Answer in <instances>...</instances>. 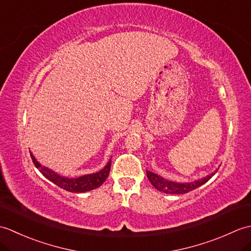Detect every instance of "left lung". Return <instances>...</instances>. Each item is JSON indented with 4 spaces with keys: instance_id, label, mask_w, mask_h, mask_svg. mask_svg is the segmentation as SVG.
Listing matches in <instances>:
<instances>
[{
    "instance_id": "obj_1",
    "label": "left lung",
    "mask_w": 251,
    "mask_h": 251,
    "mask_svg": "<svg viewBox=\"0 0 251 251\" xmlns=\"http://www.w3.org/2000/svg\"><path fill=\"white\" fill-rule=\"evenodd\" d=\"M215 175L211 174L207 177L202 178L201 180L194 181V182H190V183H177L174 182V181H168L166 179H164L162 177H159L156 174H153L151 172H147V177L150 180V182L154 188L157 189L158 191L164 192V193L167 194H184L188 193L190 191H193L197 188H200L201 185L206 183L208 180H209L212 176Z\"/></svg>"
}]
</instances>
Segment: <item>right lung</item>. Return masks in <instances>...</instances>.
<instances>
[{
    "instance_id": "add662e5",
    "label": "right lung",
    "mask_w": 251,
    "mask_h": 251,
    "mask_svg": "<svg viewBox=\"0 0 251 251\" xmlns=\"http://www.w3.org/2000/svg\"><path fill=\"white\" fill-rule=\"evenodd\" d=\"M31 158L32 161H33L35 167L40 170L41 174L43 175L45 178L50 180L52 183H55L56 185L59 186V188L69 192H74V193H82V192H86L99 188V186L104 182L105 179L108 178L111 168V161H109L108 164L105 165V167L98 173L86 175L75 179H69L61 177V176L57 175L49 168L41 166L40 163L36 162V159L33 155H31Z\"/></svg>"
}]
</instances>
